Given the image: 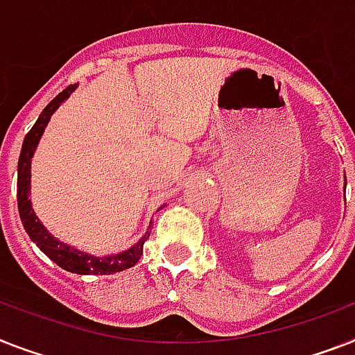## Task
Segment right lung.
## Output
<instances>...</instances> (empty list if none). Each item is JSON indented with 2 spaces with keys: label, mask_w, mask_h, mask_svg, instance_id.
Returning a JSON list of instances; mask_svg holds the SVG:
<instances>
[{
  "label": "right lung",
  "mask_w": 355,
  "mask_h": 355,
  "mask_svg": "<svg viewBox=\"0 0 355 355\" xmlns=\"http://www.w3.org/2000/svg\"><path fill=\"white\" fill-rule=\"evenodd\" d=\"M78 85H69L67 89H63L62 93L54 98L53 102L49 103L47 107L43 109L33 129L27 132V137L23 140L21 153H19L18 160V209L19 218H21L23 227L28 233V237L33 239V243L47 255L51 261H54L60 268L67 270L71 273H78V275H111V273L123 272L128 268L135 266L144 252V243L148 241L151 235V223L148 226V232L144 233L142 239L138 241L135 246H131L125 252L114 253V255H103V257H94L85 252H80L76 248L69 246V244L58 241L54 235L45 230L40 218L36 217V213L33 209V204L28 200V193H31V160L37 148V142L42 138L43 131L47 128L49 120L54 114L60 105L67 100ZM164 207V206H162ZM160 207V209H162Z\"/></svg>",
  "instance_id": "right-lung-1"
}]
</instances>
